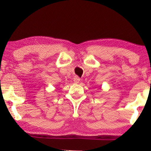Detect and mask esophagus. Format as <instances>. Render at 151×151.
<instances>
[{"instance_id":"1","label":"esophagus","mask_w":151,"mask_h":151,"mask_svg":"<svg viewBox=\"0 0 151 151\" xmlns=\"http://www.w3.org/2000/svg\"><path fill=\"white\" fill-rule=\"evenodd\" d=\"M80 81H81V78H79L78 76H75V77H74V82H75V83H79V82H80Z\"/></svg>"}]
</instances>
